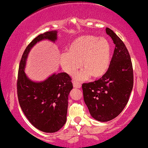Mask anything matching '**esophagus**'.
<instances>
[{
	"instance_id": "esophagus-1",
	"label": "esophagus",
	"mask_w": 148,
	"mask_h": 148,
	"mask_svg": "<svg viewBox=\"0 0 148 148\" xmlns=\"http://www.w3.org/2000/svg\"><path fill=\"white\" fill-rule=\"evenodd\" d=\"M73 87H75V88H81V85L80 83L74 81V82H73Z\"/></svg>"
}]
</instances>
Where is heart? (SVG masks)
<instances>
[{"label": "heart", "mask_w": 148, "mask_h": 148, "mask_svg": "<svg viewBox=\"0 0 148 148\" xmlns=\"http://www.w3.org/2000/svg\"><path fill=\"white\" fill-rule=\"evenodd\" d=\"M86 35L77 38L70 45L67 53L59 57L62 69L69 75H73L81 67L84 70L77 76L79 80L90 76L97 79L103 77L110 65L111 46L105 38Z\"/></svg>", "instance_id": "obj_1"}]
</instances>
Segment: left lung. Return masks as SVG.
Listing matches in <instances>:
<instances>
[{
  "label": "left lung",
  "mask_w": 148,
  "mask_h": 148,
  "mask_svg": "<svg viewBox=\"0 0 148 148\" xmlns=\"http://www.w3.org/2000/svg\"><path fill=\"white\" fill-rule=\"evenodd\" d=\"M106 31L115 45L109 69L99 80L82 85L84 101L90 114L101 122L120 114L134 85L131 57L125 44L112 30L106 28Z\"/></svg>",
  "instance_id": "1"
}]
</instances>
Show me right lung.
<instances>
[{
  "instance_id": "right-lung-1",
  "label": "right lung",
  "mask_w": 148,
  "mask_h": 148,
  "mask_svg": "<svg viewBox=\"0 0 148 148\" xmlns=\"http://www.w3.org/2000/svg\"><path fill=\"white\" fill-rule=\"evenodd\" d=\"M55 42L57 31L40 34L27 47L18 68L17 95L22 110L31 123L46 133L61 129L67 120L68 97L73 89L71 78L66 73H54L41 82H35L25 73L27 59L31 48L40 40Z\"/></svg>"
}]
</instances>
